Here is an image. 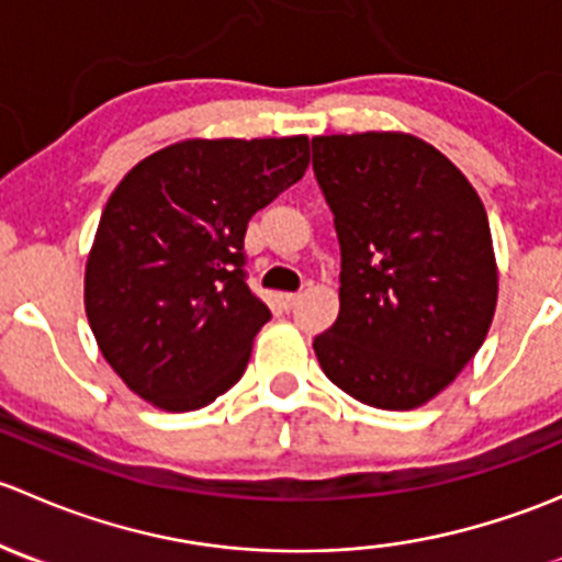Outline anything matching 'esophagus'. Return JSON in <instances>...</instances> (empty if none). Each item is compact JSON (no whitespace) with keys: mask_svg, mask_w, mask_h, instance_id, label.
Returning a JSON list of instances; mask_svg holds the SVG:
<instances>
[{"mask_svg":"<svg viewBox=\"0 0 562 562\" xmlns=\"http://www.w3.org/2000/svg\"><path fill=\"white\" fill-rule=\"evenodd\" d=\"M299 302H302V293H282V307L285 310H293Z\"/></svg>","mask_w":562,"mask_h":562,"instance_id":"obj_1","label":"esophagus"}]
</instances>
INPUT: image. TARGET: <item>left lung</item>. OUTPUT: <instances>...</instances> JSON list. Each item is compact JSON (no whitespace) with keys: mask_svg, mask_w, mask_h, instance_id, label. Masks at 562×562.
Masks as SVG:
<instances>
[{"mask_svg":"<svg viewBox=\"0 0 562 562\" xmlns=\"http://www.w3.org/2000/svg\"><path fill=\"white\" fill-rule=\"evenodd\" d=\"M334 214L339 315L313 348L334 386L381 411L440 394L475 356L497 304L490 220L435 146L405 133L317 135Z\"/></svg>","mask_w":562,"mask_h":562,"instance_id":"obj_1","label":"left lung"}]
</instances>
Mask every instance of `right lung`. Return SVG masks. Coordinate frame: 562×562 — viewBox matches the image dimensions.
Masks as SVG:
<instances>
[{
  "mask_svg": "<svg viewBox=\"0 0 562 562\" xmlns=\"http://www.w3.org/2000/svg\"><path fill=\"white\" fill-rule=\"evenodd\" d=\"M310 166V140H181L108 198L87 260L89 326L108 364L171 413L225 394L269 307L247 285V223Z\"/></svg>",
  "mask_w": 562,
  "mask_h": 562,
  "instance_id": "obj_1",
  "label": "right lung"
}]
</instances>
